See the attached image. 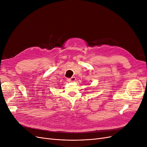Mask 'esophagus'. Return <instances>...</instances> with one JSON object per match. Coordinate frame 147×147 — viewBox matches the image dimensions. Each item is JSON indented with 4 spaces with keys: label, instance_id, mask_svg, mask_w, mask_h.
<instances>
[{
    "label": "esophagus",
    "instance_id": "obj_1",
    "mask_svg": "<svg viewBox=\"0 0 147 147\" xmlns=\"http://www.w3.org/2000/svg\"><path fill=\"white\" fill-rule=\"evenodd\" d=\"M67 80H68V82H75V80H76V78H75V77H73L70 78H68Z\"/></svg>",
    "mask_w": 147,
    "mask_h": 147
}]
</instances>
